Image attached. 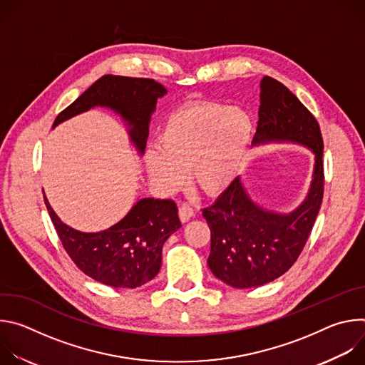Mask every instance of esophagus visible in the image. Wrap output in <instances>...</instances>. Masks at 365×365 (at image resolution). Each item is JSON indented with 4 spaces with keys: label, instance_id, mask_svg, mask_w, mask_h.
Returning <instances> with one entry per match:
<instances>
[{
    "label": "esophagus",
    "instance_id": "34e87169",
    "mask_svg": "<svg viewBox=\"0 0 365 365\" xmlns=\"http://www.w3.org/2000/svg\"><path fill=\"white\" fill-rule=\"evenodd\" d=\"M193 217H195V211L189 203H182L179 206V218L182 222H187Z\"/></svg>",
    "mask_w": 365,
    "mask_h": 365
}]
</instances>
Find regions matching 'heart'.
I'll return each instance as SVG.
<instances>
[{"instance_id": "1", "label": "heart", "mask_w": 365, "mask_h": 365, "mask_svg": "<svg viewBox=\"0 0 365 365\" xmlns=\"http://www.w3.org/2000/svg\"><path fill=\"white\" fill-rule=\"evenodd\" d=\"M252 138L251 117L240 108L200 102L172 113L163 123L158 144L150 150L145 168L150 178L173 192L192 182L206 195L225 192L237 179Z\"/></svg>"}]
</instances>
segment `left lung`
Listing matches in <instances>:
<instances>
[{
    "label": "left lung",
    "instance_id": "obj_1",
    "mask_svg": "<svg viewBox=\"0 0 365 365\" xmlns=\"http://www.w3.org/2000/svg\"><path fill=\"white\" fill-rule=\"evenodd\" d=\"M290 141L315 154L314 179L306 199L290 214L263 210L251 200L240 178L214 205L202 210L211 230L207 266L231 287L248 289L284 274L300 255L324 197V141L312 113L282 82H259V108L254 144Z\"/></svg>",
    "mask_w": 365,
    "mask_h": 365
}]
</instances>
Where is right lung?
<instances>
[{"label": "right lung", "instance_id": "add662e5", "mask_svg": "<svg viewBox=\"0 0 365 365\" xmlns=\"http://www.w3.org/2000/svg\"><path fill=\"white\" fill-rule=\"evenodd\" d=\"M166 88L147 78L103 75L55 120L58 124L93 107H107L123 117L140 154L144 153L148 124L155 102ZM44 203L65 251L91 279L113 287L135 289L158 276L162 248L182 224L172 199L144 197L115 225L101 232H81L66 224Z\"/></svg>", "mask_w": 365, "mask_h": 365}]
</instances>
